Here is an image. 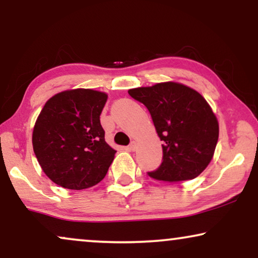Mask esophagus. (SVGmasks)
<instances>
[{
  "mask_svg": "<svg viewBox=\"0 0 258 258\" xmlns=\"http://www.w3.org/2000/svg\"><path fill=\"white\" fill-rule=\"evenodd\" d=\"M136 148H137V144H136V142H132V143L129 144L128 149H129L130 151H135V150H136Z\"/></svg>",
  "mask_w": 258,
  "mask_h": 258,
  "instance_id": "34e87169",
  "label": "esophagus"
}]
</instances>
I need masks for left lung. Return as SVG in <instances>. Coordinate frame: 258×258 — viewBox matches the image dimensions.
Returning <instances> with one entry per match:
<instances>
[{
    "mask_svg": "<svg viewBox=\"0 0 258 258\" xmlns=\"http://www.w3.org/2000/svg\"><path fill=\"white\" fill-rule=\"evenodd\" d=\"M128 93L146 105L157 135L163 141V161L148 175L164 182L197 177L213 160L220 132L206 98L176 82L135 88Z\"/></svg>",
    "mask_w": 258,
    "mask_h": 258,
    "instance_id": "8db88e82",
    "label": "left lung"
}]
</instances>
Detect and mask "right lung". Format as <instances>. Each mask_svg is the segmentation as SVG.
<instances>
[{"instance_id":"1","label":"right lung","mask_w":258,"mask_h":258,"mask_svg":"<svg viewBox=\"0 0 258 258\" xmlns=\"http://www.w3.org/2000/svg\"><path fill=\"white\" fill-rule=\"evenodd\" d=\"M108 95L73 89L49 98L35 123L34 153L44 174L63 188L82 190L100 183L116 150L100 122Z\"/></svg>"}]
</instances>
